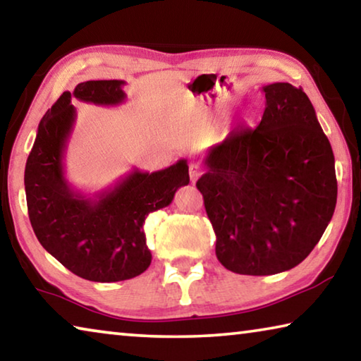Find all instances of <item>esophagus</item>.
<instances>
[{"label": "esophagus", "instance_id": "1", "mask_svg": "<svg viewBox=\"0 0 361 361\" xmlns=\"http://www.w3.org/2000/svg\"><path fill=\"white\" fill-rule=\"evenodd\" d=\"M200 175H202V167H199L197 164H191L189 166V178H191V183L197 181Z\"/></svg>", "mask_w": 361, "mask_h": 361}]
</instances>
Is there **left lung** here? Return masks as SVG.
<instances>
[{
    "label": "left lung",
    "instance_id": "left-lung-1",
    "mask_svg": "<svg viewBox=\"0 0 361 361\" xmlns=\"http://www.w3.org/2000/svg\"><path fill=\"white\" fill-rule=\"evenodd\" d=\"M256 129L232 130L207 151L204 195L216 258L242 276H272L307 258L338 199L334 154L301 87H262Z\"/></svg>",
    "mask_w": 361,
    "mask_h": 361
}]
</instances>
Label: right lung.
<instances>
[{"instance_id": "add662e5", "label": "right lung", "mask_w": 361, "mask_h": 361, "mask_svg": "<svg viewBox=\"0 0 361 361\" xmlns=\"http://www.w3.org/2000/svg\"><path fill=\"white\" fill-rule=\"evenodd\" d=\"M126 81H85L63 92L42 116L25 166L28 216L47 253L90 282H121L151 264L143 223L151 212L172 204L176 189L189 183L188 161L164 170L133 167L99 192L85 194L65 176V151L75 127L71 99L102 106L124 103Z\"/></svg>"}]
</instances>
